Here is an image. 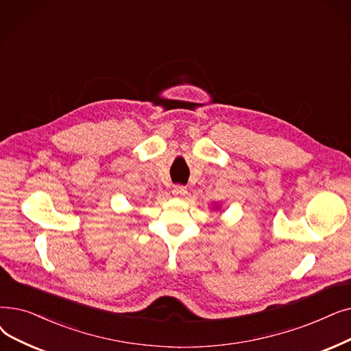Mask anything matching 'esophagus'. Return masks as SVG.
I'll use <instances>...</instances> for the list:
<instances>
[{
	"label": "esophagus",
	"mask_w": 351,
	"mask_h": 351,
	"mask_svg": "<svg viewBox=\"0 0 351 351\" xmlns=\"http://www.w3.org/2000/svg\"><path fill=\"white\" fill-rule=\"evenodd\" d=\"M173 195L175 196H178V197H182V196H185L186 193H188V191H186V188L185 186H182V185H176V186H173Z\"/></svg>",
	"instance_id": "34e87169"
}]
</instances>
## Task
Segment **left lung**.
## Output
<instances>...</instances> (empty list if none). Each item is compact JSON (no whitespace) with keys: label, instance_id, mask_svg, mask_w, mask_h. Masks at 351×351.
Wrapping results in <instances>:
<instances>
[{"label":"left lung","instance_id":"1","mask_svg":"<svg viewBox=\"0 0 351 351\" xmlns=\"http://www.w3.org/2000/svg\"><path fill=\"white\" fill-rule=\"evenodd\" d=\"M213 209H219V205L215 204V205H213Z\"/></svg>","mask_w":351,"mask_h":351}]
</instances>
